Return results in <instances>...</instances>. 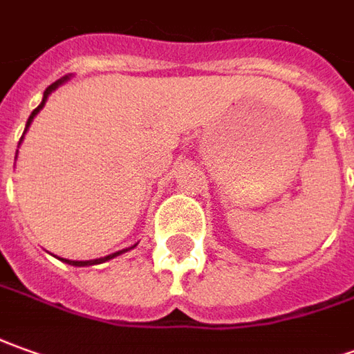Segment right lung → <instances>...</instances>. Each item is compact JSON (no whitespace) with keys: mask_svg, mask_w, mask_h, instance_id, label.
<instances>
[{"mask_svg":"<svg viewBox=\"0 0 354 354\" xmlns=\"http://www.w3.org/2000/svg\"><path fill=\"white\" fill-rule=\"evenodd\" d=\"M67 79H69V77H63V79L57 80V82H53V84H51V86H48V88H46V92H44V100H42V104H40V106L36 107V109H34L32 113H30V117H28V121H26V129H28V125H30V123H32V119H34V117H36V113H38V111H40V109H42V107H44V104H46V100H48V94H50L51 90H55V88H57V86H59L61 82H65V80H67ZM26 129H24V131H26ZM117 254H121V252H115V254H109V256H106V258H96V260H86V262H82V260H63V262H67V264H71V266L102 264V262H106V260H111V258H115Z\"/></svg>","mask_w":354,"mask_h":354,"instance_id":"1","label":"right lung"}]
</instances>
